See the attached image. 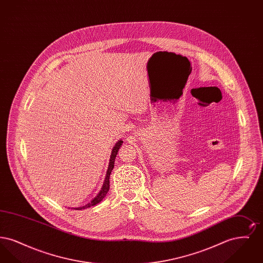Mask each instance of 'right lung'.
<instances>
[{
    "mask_svg": "<svg viewBox=\"0 0 263 263\" xmlns=\"http://www.w3.org/2000/svg\"><path fill=\"white\" fill-rule=\"evenodd\" d=\"M122 143H123V141H122V140H119V141L115 144V146L113 147L112 152H111V156H110V160H109V165H108L106 176H105V179H104V183H103V186L101 188L100 193L97 195L96 198H93V199L90 201L89 203H88L87 205H85V206H83V207H78V208H76V210H82V209H86V208H88V207L95 206V205L99 204L100 201H102V199L105 197L106 193H107L108 190H109V177H110V174H111L113 167H114V161H115V158H116V155H117L118 151L120 149V147L122 146Z\"/></svg>",
    "mask_w": 263,
    "mask_h": 263,
    "instance_id": "add662e5",
    "label": "right lung"
}]
</instances>
